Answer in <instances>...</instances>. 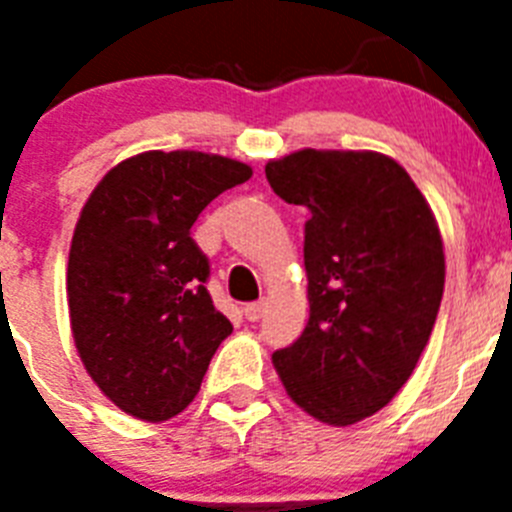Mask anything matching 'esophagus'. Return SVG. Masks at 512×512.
Segmentation results:
<instances>
[{"mask_svg": "<svg viewBox=\"0 0 512 512\" xmlns=\"http://www.w3.org/2000/svg\"><path fill=\"white\" fill-rule=\"evenodd\" d=\"M243 312H246V318L251 320V323H256V320H261V315L266 312V302L259 300V302H248L246 307H243Z\"/></svg>", "mask_w": 512, "mask_h": 512, "instance_id": "obj_1", "label": "esophagus"}]
</instances>
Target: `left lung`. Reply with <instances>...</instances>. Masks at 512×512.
<instances>
[{"label": "left lung", "mask_w": 512, "mask_h": 512, "mask_svg": "<svg viewBox=\"0 0 512 512\" xmlns=\"http://www.w3.org/2000/svg\"><path fill=\"white\" fill-rule=\"evenodd\" d=\"M271 189L305 205L310 320L271 361L307 415L351 425L382 410L431 338L446 279L431 207L395 158L305 151L266 164Z\"/></svg>", "instance_id": "1"}]
</instances>
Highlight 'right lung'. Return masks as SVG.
Segmentation results:
<instances>
[{"mask_svg":"<svg viewBox=\"0 0 512 512\" xmlns=\"http://www.w3.org/2000/svg\"><path fill=\"white\" fill-rule=\"evenodd\" d=\"M251 166L202 151H146L104 174L69 251L71 333L84 369L122 413L158 423L200 392L217 346L233 333L192 241L200 212Z\"/></svg>","mask_w":512,"mask_h":512,"instance_id":"add662e5","label":"right lung"}]
</instances>
